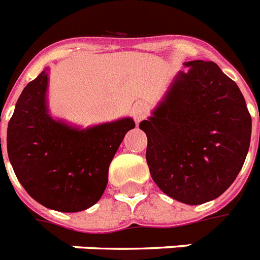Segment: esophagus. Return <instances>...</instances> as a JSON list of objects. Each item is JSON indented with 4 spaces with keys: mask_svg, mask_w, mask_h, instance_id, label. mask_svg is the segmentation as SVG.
Masks as SVG:
<instances>
[{
    "mask_svg": "<svg viewBox=\"0 0 260 260\" xmlns=\"http://www.w3.org/2000/svg\"><path fill=\"white\" fill-rule=\"evenodd\" d=\"M148 114V105L143 101H139L134 105V109H132V116H134L135 121L140 122L143 120L144 117Z\"/></svg>",
    "mask_w": 260,
    "mask_h": 260,
    "instance_id": "1",
    "label": "esophagus"
}]
</instances>
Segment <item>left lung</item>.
<instances>
[{
    "instance_id": "obj_1",
    "label": "left lung",
    "mask_w": 260,
    "mask_h": 260,
    "mask_svg": "<svg viewBox=\"0 0 260 260\" xmlns=\"http://www.w3.org/2000/svg\"><path fill=\"white\" fill-rule=\"evenodd\" d=\"M139 128L148 169L162 192L185 205L221 196L244 165L251 116L244 96L213 61H188Z\"/></svg>"
}]
</instances>
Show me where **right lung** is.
Instances as JSON below:
<instances>
[{"instance_id": "obj_1", "label": "right lung", "mask_w": 260, "mask_h": 260, "mask_svg": "<svg viewBox=\"0 0 260 260\" xmlns=\"http://www.w3.org/2000/svg\"><path fill=\"white\" fill-rule=\"evenodd\" d=\"M47 69L29 82L8 124V156L20 184L38 203L62 213L82 211L101 199L109 165L135 128L131 117L80 129L47 110Z\"/></svg>"}]
</instances>
